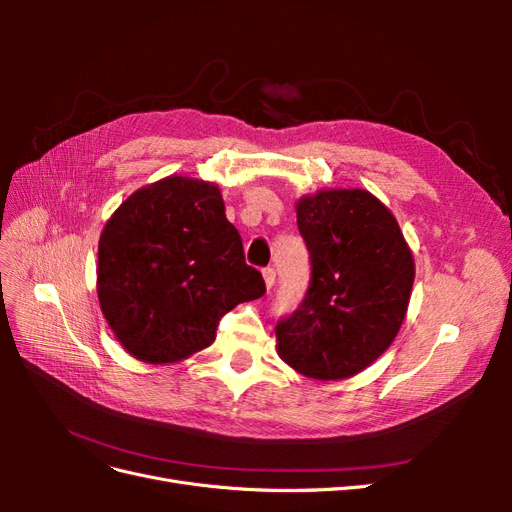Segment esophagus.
<instances>
[{
    "mask_svg": "<svg viewBox=\"0 0 512 512\" xmlns=\"http://www.w3.org/2000/svg\"><path fill=\"white\" fill-rule=\"evenodd\" d=\"M262 277H265L267 288H273V284H275V269L273 267H265V269H262Z\"/></svg>",
    "mask_w": 512,
    "mask_h": 512,
    "instance_id": "esophagus-1",
    "label": "esophagus"
}]
</instances>
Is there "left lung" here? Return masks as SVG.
Segmentation results:
<instances>
[{"label":"left lung","mask_w":512,"mask_h":512,"mask_svg":"<svg viewBox=\"0 0 512 512\" xmlns=\"http://www.w3.org/2000/svg\"><path fill=\"white\" fill-rule=\"evenodd\" d=\"M309 286L275 324L277 354L303 376L342 380L391 346L404 322L414 260L393 213L365 190H324L297 203Z\"/></svg>","instance_id":"1"}]
</instances>
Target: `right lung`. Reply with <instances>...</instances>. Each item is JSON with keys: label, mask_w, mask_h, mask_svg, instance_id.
<instances>
[{"label": "right lung", "mask_w": 512, "mask_h": 512, "mask_svg": "<svg viewBox=\"0 0 512 512\" xmlns=\"http://www.w3.org/2000/svg\"><path fill=\"white\" fill-rule=\"evenodd\" d=\"M265 292L213 183L166 177L147 185L102 230L100 307L121 346L145 363H175L211 346L230 309Z\"/></svg>", "instance_id": "add662e5"}]
</instances>
